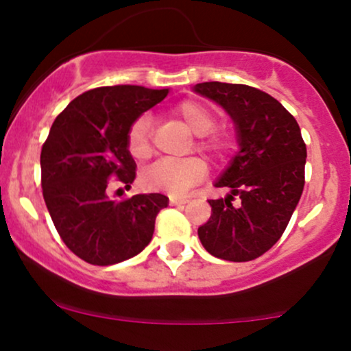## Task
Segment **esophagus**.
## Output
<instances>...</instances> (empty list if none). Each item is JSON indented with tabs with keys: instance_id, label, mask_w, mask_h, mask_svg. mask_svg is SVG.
Returning a JSON list of instances; mask_svg holds the SVG:
<instances>
[{
	"instance_id": "1",
	"label": "esophagus",
	"mask_w": 351,
	"mask_h": 351,
	"mask_svg": "<svg viewBox=\"0 0 351 351\" xmlns=\"http://www.w3.org/2000/svg\"><path fill=\"white\" fill-rule=\"evenodd\" d=\"M186 196H170V204L171 206H183V204L188 203Z\"/></svg>"
}]
</instances>
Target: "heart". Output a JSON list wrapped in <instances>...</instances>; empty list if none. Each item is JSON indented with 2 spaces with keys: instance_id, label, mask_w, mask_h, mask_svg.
Listing matches in <instances>:
<instances>
[{
  "instance_id": "b5f03b06",
  "label": "heart",
  "mask_w": 351,
  "mask_h": 351,
  "mask_svg": "<svg viewBox=\"0 0 351 351\" xmlns=\"http://www.w3.org/2000/svg\"><path fill=\"white\" fill-rule=\"evenodd\" d=\"M171 112L193 134H196V150L208 153L217 160L231 153V136L226 132L213 128L216 125V112L206 104L198 100H183L176 104ZM127 148L138 162L150 158L153 153V123L150 117L140 115L130 123L127 130ZM204 175L206 165L196 156H188L183 160H162L143 171L142 184L150 191H162L176 196L184 195L189 188L198 184Z\"/></svg>"
}]
</instances>
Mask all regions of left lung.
I'll list each match as a JSON object with an SVG mask.
<instances>
[{
    "label": "left lung",
    "instance_id": "obj_1",
    "mask_svg": "<svg viewBox=\"0 0 351 351\" xmlns=\"http://www.w3.org/2000/svg\"><path fill=\"white\" fill-rule=\"evenodd\" d=\"M195 92L215 100L234 120L239 152L216 188L228 198L208 199L211 217L198 228L211 256L247 263L284 234L305 184L307 147L300 127L279 100L244 84L203 82ZM238 198V204L232 201Z\"/></svg>",
    "mask_w": 351,
    "mask_h": 351
}]
</instances>
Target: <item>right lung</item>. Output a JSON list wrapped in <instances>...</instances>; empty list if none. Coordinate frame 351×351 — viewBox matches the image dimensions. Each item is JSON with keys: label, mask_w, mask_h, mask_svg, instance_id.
<instances>
[{"label": "right lung", "mask_w": 351, "mask_h": 351, "mask_svg": "<svg viewBox=\"0 0 351 351\" xmlns=\"http://www.w3.org/2000/svg\"><path fill=\"white\" fill-rule=\"evenodd\" d=\"M168 95V88L97 87L56 117L41 150V186L60 239L94 265L130 259L147 247L156 215L168 206L160 193L108 199L110 178L130 186L136 165L127 130L136 117Z\"/></svg>", "instance_id": "add662e5"}]
</instances>
